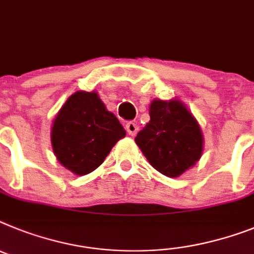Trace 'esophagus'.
I'll return each instance as SVG.
<instances>
[{
	"instance_id": "esophagus-1",
	"label": "esophagus",
	"mask_w": 254,
	"mask_h": 254,
	"mask_svg": "<svg viewBox=\"0 0 254 254\" xmlns=\"http://www.w3.org/2000/svg\"><path fill=\"white\" fill-rule=\"evenodd\" d=\"M126 131L129 136H135L138 132V126L133 122H128L126 125Z\"/></svg>"
}]
</instances>
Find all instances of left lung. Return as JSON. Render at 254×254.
I'll return each mask as SVG.
<instances>
[{
	"label": "left lung",
	"instance_id": "8db88e82",
	"mask_svg": "<svg viewBox=\"0 0 254 254\" xmlns=\"http://www.w3.org/2000/svg\"><path fill=\"white\" fill-rule=\"evenodd\" d=\"M150 121L135 142L149 163L167 177H179L200 159L204 137L198 121L179 99H154Z\"/></svg>",
	"mask_w": 254,
	"mask_h": 254
}]
</instances>
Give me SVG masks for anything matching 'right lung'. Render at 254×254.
<instances>
[{
  "label": "right lung",
  "mask_w": 254,
  "mask_h": 254,
  "mask_svg": "<svg viewBox=\"0 0 254 254\" xmlns=\"http://www.w3.org/2000/svg\"><path fill=\"white\" fill-rule=\"evenodd\" d=\"M125 136L123 126L96 91H77L69 96L51 126L56 159L77 176L96 170Z\"/></svg>",
  "instance_id": "add662e5"
}]
</instances>
